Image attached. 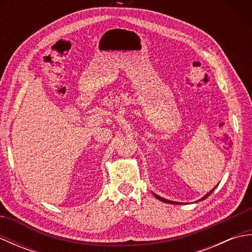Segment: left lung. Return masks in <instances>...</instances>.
<instances>
[{
  "label": "left lung",
  "mask_w": 252,
  "mask_h": 252,
  "mask_svg": "<svg viewBox=\"0 0 252 252\" xmlns=\"http://www.w3.org/2000/svg\"><path fill=\"white\" fill-rule=\"evenodd\" d=\"M213 191V189L210 191V192H208V194L206 195V196H203L200 200H203V199H206V198L208 197V196H210L211 195V192ZM155 197L157 198V199H159V200H161V201H163V202H169V203H176V202H173V201H170V200H167V199H164V198H161L160 196H157V195H155Z\"/></svg>",
  "instance_id": "8db88e82"
}]
</instances>
